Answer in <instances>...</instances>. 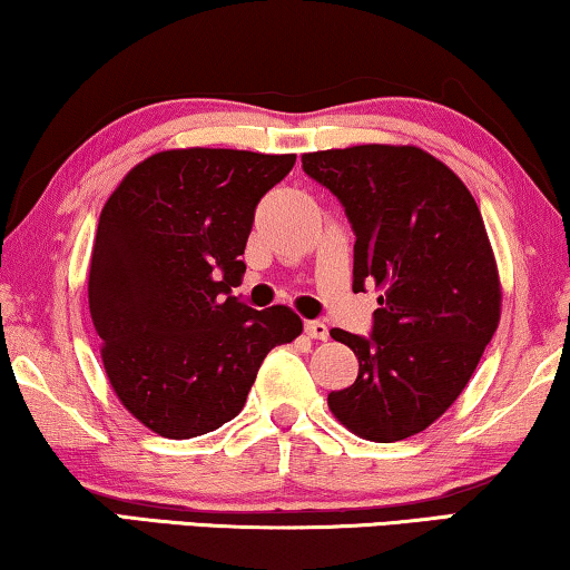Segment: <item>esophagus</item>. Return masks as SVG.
<instances>
[{"label": "esophagus", "mask_w": 570, "mask_h": 570, "mask_svg": "<svg viewBox=\"0 0 570 570\" xmlns=\"http://www.w3.org/2000/svg\"><path fill=\"white\" fill-rule=\"evenodd\" d=\"M303 330H306L311 340H326V337H330V326H326L324 322H316V318H311V322H303Z\"/></svg>", "instance_id": "obj_1"}]
</instances>
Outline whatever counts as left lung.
Wrapping results in <instances>:
<instances>
[{"label": "left lung", "instance_id": "left-lung-1", "mask_svg": "<svg viewBox=\"0 0 570 570\" xmlns=\"http://www.w3.org/2000/svg\"><path fill=\"white\" fill-rule=\"evenodd\" d=\"M301 160L345 207L353 291H384L368 337L332 330L361 368L330 394V410L368 441L410 439L464 392L498 330L501 285L480 207L420 147L357 145Z\"/></svg>", "mask_w": 570, "mask_h": 570}]
</instances>
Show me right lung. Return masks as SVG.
<instances>
[{"instance_id": "add662e5", "label": "right lung", "mask_w": 570, "mask_h": 570, "mask_svg": "<svg viewBox=\"0 0 570 570\" xmlns=\"http://www.w3.org/2000/svg\"><path fill=\"white\" fill-rule=\"evenodd\" d=\"M295 155L168 150L108 197L90 259V316L124 407L166 439H194L244 410L272 347L303 322L233 298L254 213Z\"/></svg>"}]
</instances>
